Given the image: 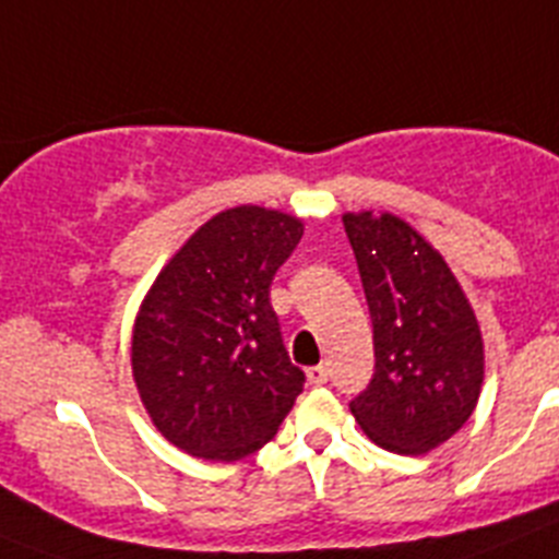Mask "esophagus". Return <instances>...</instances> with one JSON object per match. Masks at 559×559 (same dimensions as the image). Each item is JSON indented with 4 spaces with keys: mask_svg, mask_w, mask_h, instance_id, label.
<instances>
[{
    "mask_svg": "<svg viewBox=\"0 0 559 559\" xmlns=\"http://www.w3.org/2000/svg\"><path fill=\"white\" fill-rule=\"evenodd\" d=\"M305 374H308L310 386H324V383H328V367H324V364H319V367H310Z\"/></svg>",
    "mask_w": 559,
    "mask_h": 559,
    "instance_id": "esophagus-1",
    "label": "esophagus"
}]
</instances>
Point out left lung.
I'll return each instance as SVG.
<instances>
[{
  "instance_id": "1",
  "label": "left lung",
  "mask_w": 559,
  "mask_h": 559,
  "mask_svg": "<svg viewBox=\"0 0 559 559\" xmlns=\"http://www.w3.org/2000/svg\"><path fill=\"white\" fill-rule=\"evenodd\" d=\"M374 338V374L349 403L374 445L423 456L476 412L484 341L445 257L392 212H347Z\"/></svg>"
}]
</instances>
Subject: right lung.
<instances>
[{
    "mask_svg": "<svg viewBox=\"0 0 559 559\" xmlns=\"http://www.w3.org/2000/svg\"><path fill=\"white\" fill-rule=\"evenodd\" d=\"M302 231L288 212L231 206L153 280L133 319L131 369L147 417L179 451L235 462L294 408L305 372L285 353L269 288Z\"/></svg>",
    "mask_w": 559,
    "mask_h": 559,
    "instance_id": "right-lung-1",
    "label": "right lung"
}]
</instances>
